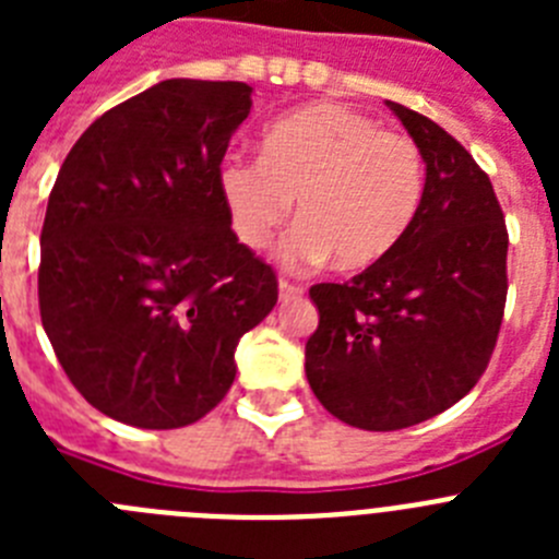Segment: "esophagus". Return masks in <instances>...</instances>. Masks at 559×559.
Listing matches in <instances>:
<instances>
[{
  "label": "esophagus",
  "mask_w": 559,
  "mask_h": 559,
  "mask_svg": "<svg viewBox=\"0 0 559 559\" xmlns=\"http://www.w3.org/2000/svg\"><path fill=\"white\" fill-rule=\"evenodd\" d=\"M302 285L299 283H290V280H280V299H294V296H299L302 294Z\"/></svg>",
  "instance_id": "esophagus-1"
}]
</instances>
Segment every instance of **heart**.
<instances>
[{"label": "heart", "instance_id": "obj_1", "mask_svg": "<svg viewBox=\"0 0 559 559\" xmlns=\"http://www.w3.org/2000/svg\"><path fill=\"white\" fill-rule=\"evenodd\" d=\"M237 240L263 249L296 199L285 263L364 269L406 235L426 192V159L406 133L353 108L316 103L269 126L263 156L231 153L218 170Z\"/></svg>", "mask_w": 559, "mask_h": 559}]
</instances>
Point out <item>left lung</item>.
<instances>
[{
  "label": "left lung",
  "instance_id": "1",
  "mask_svg": "<svg viewBox=\"0 0 559 559\" xmlns=\"http://www.w3.org/2000/svg\"><path fill=\"white\" fill-rule=\"evenodd\" d=\"M426 159L400 243L349 283H319L305 372L333 417L400 431L464 397L496 349L507 305V224L490 176L445 128L386 100Z\"/></svg>",
  "mask_w": 559,
  "mask_h": 559
}]
</instances>
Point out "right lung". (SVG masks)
<instances>
[{
	"label": "right lung",
	"mask_w": 559,
	"mask_h": 559,
	"mask_svg": "<svg viewBox=\"0 0 559 559\" xmlns=\"http://www.w3.org/2000/svg\"><path fill=\"white\" fill-rule=\"evenodd\" d=\"M251 86L173 78L97 117L41 229L38 310L72 386L128 426H190L229 392L276 271L237 243L218 170Z\"/></svg>",
	"instance_id": "right-lung-1"
}]
</instances>
